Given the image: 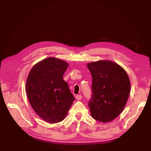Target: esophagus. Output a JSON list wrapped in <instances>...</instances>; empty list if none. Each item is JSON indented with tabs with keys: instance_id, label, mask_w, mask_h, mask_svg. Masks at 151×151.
Segmentation results:
<instances>
[{
	"instance_id": "obj_1",
	"label": "esophagus",
	"mask_w": 151,
	"mask_h": 151,
	"mask_svg": "<svg viewBox=\"0 0 151 151\" xmlns=\"http://www.w3.org/2000/svg\"><path fill=\"white\" fill-rule=\"evenodd\" d=\"M82 95H77L76 96V100H78V101H80V100H81L82 99Z\"/></svg>"
}]
</instances>
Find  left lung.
Here are the masks:
<instances>
[{"instance_id":"8db88e82","label":"left lung","mask_w":151,"mask_h":151,"mask_svg":"<svg viewBox=\"0 0 151 151\" xmlns=\"http://www.w3.org/2000/svg\"><path fill=\"white\" fill-rule=\"evenodd\" d=\"M87 66L92 76L88 106L94 119L106 123L119 116L127 104L130 82L124 69L111 61L100 60Z\"/></svg>"}]
</instances>
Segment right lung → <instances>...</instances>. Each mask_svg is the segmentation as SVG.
I'll return each mask as SVG.
<instances>
[{
	"instance_id": "1",
	"label": "right lung",
	"mask_w": 151,
	"mask_h": 151,
	"mask_svg": "<svg viewBox=\"0 0 151 151\" xmlns=\"http://www.w3.org/2000/svg\"><path fill=\"white\" fill-rule=\"evenodd\" d=\"M68 63L56 58L37 63L28 74L26 91L33 110L43 120L56 123L65 119L75 101L63 79Z\"/></svg>"
}]
</instances>
